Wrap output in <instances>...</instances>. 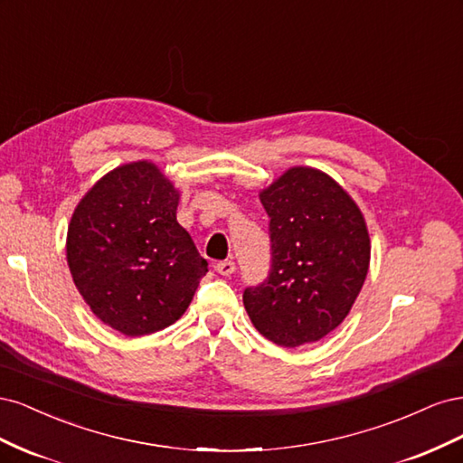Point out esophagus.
<instances>
[{
	"instance_id": "1",
	"label": "esophagus",
	"mask_w": 463,
	"mask_h": 463,
	"mask_svg": "<svg viewBox=\"0 0 463 463\" xmlns=\"http://www.w3.org/2000/svg\"><path fill=\"white\" fill-rule=\"evenodd\" d=\"M214 269L222 276H232L235 272V262L233 260H222V262H216Z\"/></svg>"
}]
</instances>
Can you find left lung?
<instances>
[{
  "label": "left lung",
  "mask_w": 463,
  "mask_h": 463,
  "mask_svg": "<svg viewBox=\"0 0 463 463\" xmlns=\"http://www.w3.org/2000/svg\"><path fill=\"white\" fill-rule=\"evenodd\" d=\"M259 197L270 218L272 266L245 289V311L276 345L318 342L342 325L365 284L367 222L340 184L309 165L289 167Z\"/></svg>",
  "instance_id": "8db88e82"
}]
</instances>
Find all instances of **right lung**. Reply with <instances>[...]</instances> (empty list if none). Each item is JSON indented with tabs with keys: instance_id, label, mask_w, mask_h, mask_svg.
Wrapping results in <instances>:
<instances>
[{
	"instance_id": "add662e5",
	"label": "right lung",
	"mask_w": 463,
	"mask_h": 463,
	"mask_svg": "<svg viewBox=\"0 0 463 463\" xmlns=\"http://www.w3.org/2000/svg\"><path fill=\"white\" fill-rule=\"evenodd\" d=\"M179 191L156 164L118 165L87 191L67 228V264L104 325L164 330L187 311L208 262L177 222Z\"/></svg>"
}]
</instances>
